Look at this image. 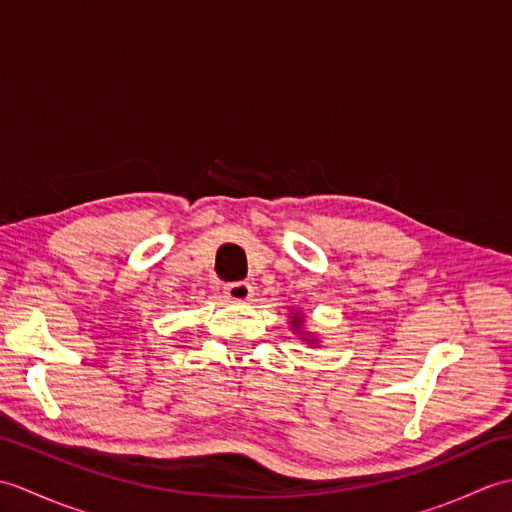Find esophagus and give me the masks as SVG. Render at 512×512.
Instances as JSON below:
<instances>
[{"instance_id": "esophagus-1", "label": "esophagus", "mask_w": 512, "mask_h": 512, "mask_svg": "<svg viewBox=\"0 0 512 512\" xmlns=\"http://www.w3.org/2000/svg\"><path fill=\"white\" fill-rule=\"evenodd\" d=\"M224 295L226 299H231L235 303H246L253 297V286L248 281H233V284L224 286Z\"/></svg>"}]
</instances>
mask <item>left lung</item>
Listing matches in <instances>:
<instances>
[{"label":"left lung","mask_w":512,"mask_h":512,"mask_svg":"<svg viewBox=\"0 0 512 512\" xmlns=\"http://www.w3.org/2000/svg\"><path fill=\"white\" fill-rule=\"evenodd\" d=\"M301 325H303V317H299V314H297V317L292 319V328H295L297 332H303V330H301ZM303 336H306V339H303V341H308V343H317V341H314V336H310V334H303Z\"/></svg>","instance_id":"1"}]
</instances>
